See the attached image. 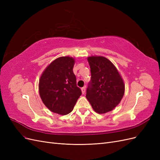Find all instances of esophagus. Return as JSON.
I'll return each instance as SVG.
<instances>
[{"instance_id": "obj_1", "label": "esophagus", "mask_w": 160, "mask_h": 160, "mask_svg": "<svg viewBox=\"0 0 160 160\" xmlns=\"http://www.w3.org/2000/svg\"><path fill=\"white\" fill-rule=\"evenodd\" d=\"M81 91H82V93L85 94V91H86V87H83V88H81Z\"/></svg>"}]
</instances>
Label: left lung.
<instances>
[{"instance_id":"8db88e82","label":"left lung","mask_w":160,"mask_h":160,"mask_svg":"<svg viewBox=\"0 0 160 160\" xmlns=\"http://www.w3.org/2000/svg\"><path fill=\"white\" fill-rule=\"evenodd\" d=\"M91 68V82L86 98L96 113L103 114L112 111L122 101L125 84L119 72L107 58H88Z\"/></svg>"}]
</instances>
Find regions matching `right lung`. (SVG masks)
Listing matches in <instances>:
<instances>
[{"mask_svg":"<svg viewBox=\"0 0 160 160\" xmlns=\"http://www.w3.org/2000/svg\"><path fill=\"white\" fill-rule=\"evenodd\" d=\"M75 62L71 57H59L41 74L38 83L39 95L42 103L53 113L62 115L71 113L81 95L72 71Z\"/></svg>","mask_w":160,"mask_h":160,"instance_id":"right-lung-1","label":"right lung"}]
</instances>
